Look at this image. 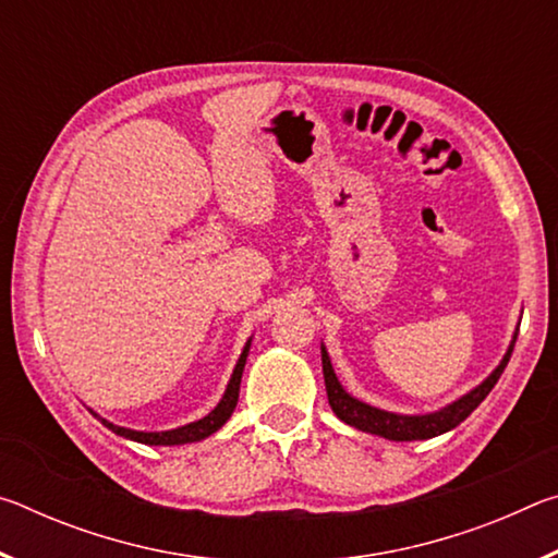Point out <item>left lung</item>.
Returning a JSON list of instances; mask_svg holds the SVG:
<instances>
[{
	"label": "left lung",
	"instance_id": "left-lung-1",
	"mask_svg": "<svg viewBox=\"0 0 558 558\" xmlns=\"http://www.w3.org/2000/svg\"><path fill=\"white\" fill-rule=\"evenodd\" d=\"M514 342H517V335L497 369L489 374L487 379L477 386V389H472L468 396H462V399H458L456 403L446 405L442 411L428 413V415H396V413L374 409V405H369V403L352 399V396L342 389V384L337 381L332 362H329L327 349L323 347V374H325V386H327V399H329V405H332V411L337 413L339 421H344V423H349V426H354L364 433H374V436H381L389 440L436 438V436H440V433L460 426V423L465 421L468 415L487 399V393L495 389L499 376H502L509 356H512Z\"/></svg>",
	"mask_w": 558,
	"mask_h": 558
}]
</instances>
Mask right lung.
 Returning <instances> with one entry per match:
<instances>
[{
  "label": "right lung",
  "mask_w": 558,
  "mask_h": 558,
  "mask_svg": "<svg viewBox=\"0 0 558 558\" xmlns=\"http://www.w3.org/2000/svg\"><path fill=\"white\" fill-rule=\"evenodd\" d=\"M248 347H251V342L243 347V354H241V359H239V364H235L233 376H231V381H229V389H226L223 399L219 401V405H216V409H214L209 415H204L202 421H194V423H189V426L174 428V430H162V433H143V430L120 428V426H112V423L100 418L102 426H108L112 433H118V436H122V438L145 442V446H182V442H194V440L209 438L211 433L219 430V428L223 426V423L231 418L235 403H239L241 376H243L245 356H248Z\"/></svg>",
  "instance_id": "obj_1"
}]
</instances>
